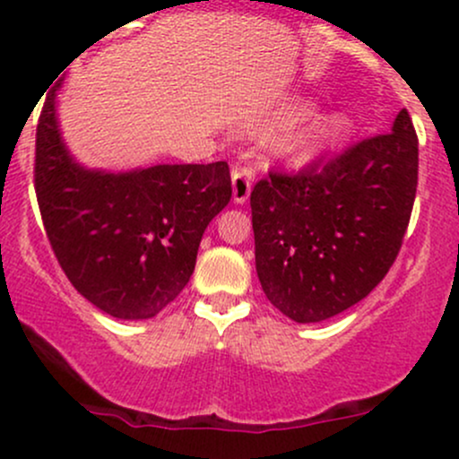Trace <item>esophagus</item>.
Wrapping results in <instances>:
<instances>
[{
  "mask_svg": "<svg viewBox=\"0 0 459 459\" xmlns=\"http://www.w3.org/2000/svg\"><path fill=\"white\" fill-rule=\"evenodd\" d=\"M230 178H233V200L237 204H244L250 198L255 175H252L250 168H233Z\"/></svg>",
  "mask_w": 459,
  "mask_h": 459,
  "instance_id": "1",
  "label": "esophagus"
}]
</instances>
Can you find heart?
Masks as SVG:
<instances>
[{
    "label": "heart",
    "mask_w": 459,
    "mask_h": 459,
    "mask_svg": "<svg viewBox=\"0 0 459 459\" xmlns=\"http://www.w3.org/2000/svg\"><path fill=\"white\" fill-rule=\"evenodd\" d=\"M315 108L317 105L308 99H298V101L289 103L278 116V127H293V125L302 123L308 116H313ZM351 134H354L351 116L334 109V112H324L310 118L302 129H298L296 134L282 142L281 149L284 155L307 161L339 149L341 144L350 140Z\"/></svg>",
    "instance_id": "obj_1"
}]
</instances>
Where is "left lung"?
Segmentation results:
<instances>
[{"mask_svg":"<svg viewBox=\"0 0 459 459\" xmlns=\"http://www.w3.org/2000/svg\"><path fill=\"white\" fill-rule=\"evenodd\" d=\"M419 183V140L408 109L393 131L270 172L250 194L256 273L270 302L315 324L367 298L397 259Z\"/></svg>","mask_w":459,"mask_h":459,"instance_id":"left-lung-1","label":"left lung"}]
</instances>
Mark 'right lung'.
I'll use <instances>...</instances> for the list:
<instances>
[{
    "instance_id": "right-lung-1",
    "label": "right lung",
    "mask_w": 459,
    "mask_h": 459,
    "mask_svg": "<svg viewBox=\"0 0 459 459\" xmlns=\"http://www.w3.org/2000/svg\"><path fill=\"white\" fill-rule=\"evenodd\" d=\"M36 127L34 187L45 233L73 287L116 319H151L189 282L200 239L229 204V163L86 170L57 129L56 92Z\"/></svg>"
}]
</instances>
